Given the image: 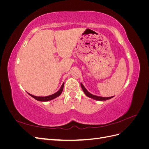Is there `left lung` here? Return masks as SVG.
<instances>
[{"instance_id": "1", "label": "left lung", "mask_w": 149, "mask_h": 149, "mask_svg": "<svg viewBox=\"0 0 149 149\" xmlns=\"http://www.w3.org/2000/svg\"><path fill=\"white\" fill-rule=\"evenodd\" d=\"M81 88L83 89V92L84 93V94H86V96H87L88 97L93 99V100H96V101H106V100H110V99L112 98L114 96H111V97H101V96H96L94 95V94H92L91 93H90L88 90L86 89V88L84 86L83 84L81 83Z\"/></svg>"}]
</instances>
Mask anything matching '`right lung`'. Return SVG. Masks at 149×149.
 Returning a JSON list of instances; mask_svg holds the SVG:
<instances>
[{
  "label": "right lung",
  "instance_id": "1",
  "mask_svg": "<svg viewBox=\"0 0 149 149\" xmlns=\"http://www.w3.org/2000/svg\"><path fill=\"white\" fill-rule=\"evenodd\" d=\"M64 83H63L62 84L60 88V89L58 90V91L57 92H56L55 93H54L53 94H52V95H49V96H33L32 95V94H31L30 93H28V94H29V95L30 96H31L32 97H33L35 100H37V101H51L52 100H54V99L58 97L59 96H60V94H61L62 91H63V88H64Z\"/></svg>",
  "mask_w": 149,
  "mask_h": 149
}]
</instances>
